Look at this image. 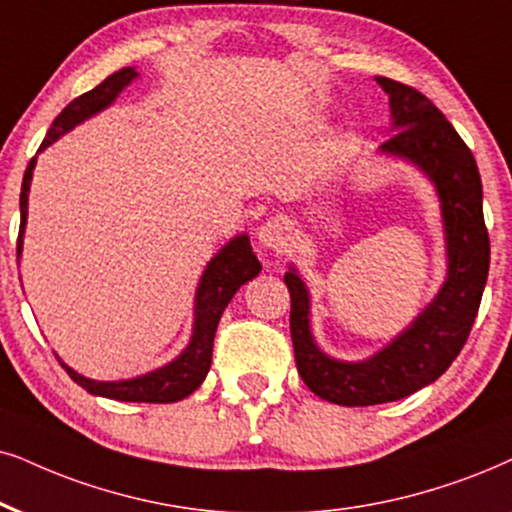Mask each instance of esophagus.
Instances as JSON below:
<instances>
[{
  "instance_id": "1",
  "label": "esophagus",
  "mask_w": 512,
  "mask_h": 512,
  "mask_svg": "<svg viewBox=\"0 0 512 512\" xmlns=\"http://www.w3.org/2000/svg\"><path fill=\"white\" fill-rule=\"evenodd\" d=\"M288 231L290 229H288L286 219L274 217V219H267V222L260 226V231H257V238H260V243L264 245V248L281 250L288 241Z\"/></svg>"
}]
</instances>
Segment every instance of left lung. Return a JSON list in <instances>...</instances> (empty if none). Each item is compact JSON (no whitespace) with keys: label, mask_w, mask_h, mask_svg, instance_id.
Returning a JSON list of instances; mask_svg holds the SVG:
<instances>
[{"label":"left lung","mask_w":512,"mask_h":512,"mask_svg":"<svg viewBox=\"0 0 512 512\" xmlns=\"http://www.w3.org/2000/svg\"><path fill=\"white\" fill-rule=\"evenodd\" d=\"M375 80L390 94L397 127L380 148L413 160L437 184L446 226L449 278L437 300L392 345L368 361L342 364L328 359L314 345L309 333L307 288L295 271H288L290 338L297 371L316 397L340 406L387 404L435 383L468 342L489 274V231L484 224L482 181L475 155L423 92L390 77Z\"/></svg>","instance_id":"1"}]
</instances>
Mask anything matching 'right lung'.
Segmentation results:
<instances>
[{
	"instance_id": "right-lung-1",
	"label": "right lung",
	"mask_w": 512,
	"mask_h": 512,
	"mask_svg": "<svg viewBox=\"0 0 512 512\" xmlns=\"http://www.w3.org/2000/svg\"><path fill=\"white\" fill-rule=\"evenodd\" d=\"M137 77V70L132 66L118 70V73L108 75L101 84H96L94 89L77 96L58 113L54 125L44 137L42 148H47L51 141H56L61 134H66L68 129H73L77 122H82L89 115L99 113L101 108H106L129 82ZM32 170H35V158L30 160L23 174V186H21V229H18V243H16V255H21L23 248V226L25 217H28V191H30V179ZM262 271L260 260L255 257V252L250 248L248 236H238L229 245H224V250L219 252L205 269L203 281L198 286L196 295V328H193L191 345L186 347V352L181 354L177 361L167 364L158 371L141 375L134 380H120V383H96V380L82 378L80 373H75L73 368L61 364L66 368L70 378L77 385H82L84 390L99 394L106 399H118V401H146V404H170V401H179L196 390L203 383L205 375L210 371L212 364V345H215V333L217 323L222 319L226 304L231 302V297L236 295V290L243 286L245 281L255 278Z\"/></svg>"
}]
</instances>
